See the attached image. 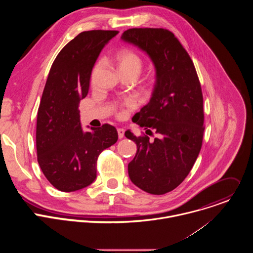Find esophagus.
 <instances>
[{
	"mask_svg": "<svg viewBox=\"0 0 253 253\" xmlns=\"http://www.w3.org/2000/svg\"><path fill=\"white\" fill-rule=\"evenodd\" d=\"M117 132H118V137L119 139H122L124 137V133H125V130L123 128H118L117 129Z\"/></svg>",
	"mask_w": 253,
	"mask_h": 253,
	"instance_id": "34e87169",
	"label": "esophagus"
}]
</instances>
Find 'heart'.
<instances>
[{
    "label": "heart",
    "mask_w": 253,
    "mask_h": 253,
    "mask_svg": "<svg viewBox=\"0 0 253 253\" xmlns=\"http://www.w3.org/2000/svg\"><path fill=\"white\" fill-rule=\"evenodd\" d=\"M114 60L116 62V65L118 67L120 73H122V72H130V73H134L135 75L138 76L143 67L141 58L133 51L127 50V49L120 50L119 52H117L115 54ZM127 104L131 105L132 102L128 101Z\"/></svg>",
    "instance_id": "heart-1"
}]
</instances>
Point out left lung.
<instances>
[{"label": "left lung", "instance_id": "8db88e82", "mask_svg": "<svg viewBox=\"0 0 253 253\" xmlns=\"http://www.w3.org/2000/svg\"><path fill=\"white\" fill-rule=\"evenodd\" d=\"M122 41L145 52L155 68V85L150 101L133 121L154 130L153 141L125 136L134 141L137 152L128 164L133 184L150 194L161 195L182 183L202 146L203 97L192 60L168 30L135 28L125 31ZM152 134V132H151Z\"/></svg>", "mask_w": 253, "mask_h": 253}]
</instances>
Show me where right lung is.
<instances>
[{
    "instance_id": "right-lung-1",
    "label": "right lung",
    "mask_w": 253,
    "mask_h": 253,
    "mask_svg": "<svg viewBox=\"0 0 253 253\" xmlns=\"http://www.w3.org/2000/svg\"><path fill=\"white\" fill-rule=\"evenodd\" d=\"M117 34L80 33L60 51L50 69L38 109L36 145L45 177L60 191H77L93 183L99 154L117 142V130L109 124L84 131L78 109L88 94L100 52Z\"/></svg>"
}]
</instances>
